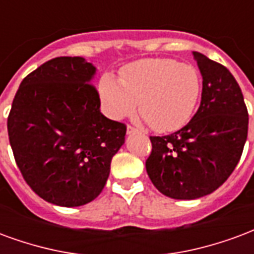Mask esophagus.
<instances>
[{"label":"esophagus","instance_id":"esophagus-1","mask_svg":"<svg viewBox=\"0 0 254 254\" xmlns=\"http://www.w3.org/2000/svg\"><path fill=\"white\" fill-rule=\"evenodd\" d=\"M135 132H136V129H135L134 127H131V126H128V127H127V135L135 134Z\"/></svg>","mask_w":254,"mask_h":254}]
</instances>
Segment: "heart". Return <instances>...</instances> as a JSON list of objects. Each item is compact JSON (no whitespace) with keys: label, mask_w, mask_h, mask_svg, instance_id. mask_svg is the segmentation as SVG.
Here are the masks:
<instances>
[{"label":"heart","mask_w":254,"mask_h":254,"mask_svg":"<svg viewBox=\"0 0 254 254\" xmlns=\"http://www.w3.org/2000/svg\"><path fill=\"white\" fill-rule=\"evenodd\" d=\"M201 93L199 71L190 64L168 58L140 59L128 64L120 78L104 74L99 96L105 115L120 120L134 112L157 132H172L190 122Z\"/></svg>","instance_id":"1"}]
</instances>
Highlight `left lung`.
<instances>
[{"label": "left lung", "mask_w": 254, "mask_h": 254, "mask_svg": "<svg viewBox=\"0 0 254 254\" xmlns=\"http://www.w3.org/2000/svg\"><path fill=\"white\" fill-rule=\"evenodd\" d=\"M203 78L200 107L186 127L150 136L146 161L161 193L179 200L210 195L236 169L248 138V109L233 74L200 53H192Z\"/></svg>", "instance_id": "obj_1"}]
</instances>
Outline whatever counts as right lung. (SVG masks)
<instances>
[{
    "instance_id": "1",
    "label": "right lung",
    "mask_w": 254,
    "mask_h": 254,
    "mask_svg": "<svg viewBox=\"0 0 254 254\" xmlns=\"http://www.w3.org/2000/svg\"><path fill=\"white\" fill-rule=\"evenodd\" d=\"M97 68L82 57H59L20 84L8 118L9 142L24 180L49 203L79 207L108 180L126 126L100 112L92 85Z\"/></svg>"
}]
</instances>
